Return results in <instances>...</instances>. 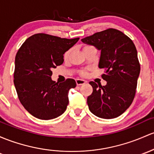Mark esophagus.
Returning <instances> with one entry per match:
<instances>
[{
  "mask_svg": "<svg viewBox=\"0 0 154 154\" xmlns=\"http://www.w3.org/2000/svg\"><path fill=\"white\" fill-rule=\"evenodd\" d=\"M75 82H76V84L78 86L83 85V84L87 83V82H86V81L82 80V79H76V80H75Z\"/></svg>",
  "mask_w": 154,
  "mask_h": 154,
  "instance_id": "34e87169",
  "label": "esophagus"
}]
</instances>
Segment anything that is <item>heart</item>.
<instances>
[{"mask_svg": "<svg viewBox=\"0 0 154 154\" xmlns=\"http://www.w3.org/2000/svg\"><path fill=\"white\" fill-rule=\"evenodd\" d=\"M90 47H92V46L85 45V46H84V47L83 50H85V49L88 48H90ZM70 50H68L67 51H66V52L64 53V59H68L69 57H70ZM87 70H84L81 71V74H82V75H87Z\"/></svg>", "mask_w": 154, "mask_h": 154, "instance_id": "1", "label": "heart"}]
</instances>
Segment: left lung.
<instances>
[{"instance_id": "1", "label": "left lung", "mask_w": 154, "mask_h": 154, "mask_svg": "<svg viewBox=\"0 0 154 154\" xmlns=\"http://www.w3.org/2000/svg\"><path fill=\"white\" fill-rule=\"evenodd\" d=\"M100 51L99 68L106 85L90 82L93 91L87 97L90 112L104 119L115 118L130 106L134 98L140 64L134 44L120 31L109 29L82 39Z\"/></svg>"}]
</instances>
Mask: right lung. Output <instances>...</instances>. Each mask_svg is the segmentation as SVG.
<instances>
[{"label": "right lung", "mask_w": 154, "mask_h": 154, "mask_svg": "<svg viewBox=\"0 0 154 154\" xmlns=\"http://www.w3.org/2000/svg\"><path fill=\"white\" fill-rule=\"evenodd\" d=\"M79 39L39 33L28 38L18 50L14 87L20 103L34 117L51 120L65 112L68 92L76 83L72 79L56 83L51 79V70L63 63V54Z\"/></svg>", "instance_id": "right-lung-1"}]
</instances>
